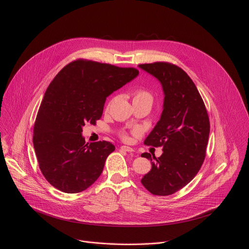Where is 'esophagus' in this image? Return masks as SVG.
Wrapping results in <instances>:
<instances>
[{"instance_id": "esophagus-1", "label": "esophagus", "mask_w": 249, "mask_h": 249, "mask_svg": "<svg viewBox=\"0 0 249 249\" xmlns=\"http://www.w3.org/2000/svg\"><path fill=\"white\" fill-rule=\"evenodd\" d=\"M120 149H121L122 151H125V152H128V153L134 152V150H133L131 147H128V146H121Z\"/></svg>"}]
</instances>
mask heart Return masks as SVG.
<instances>
[{
  "label": "heart",
  "instance_id": "obj_1",
  "mask_svg": "<svg viewBox=\"0 0 249 249\" xmlns=\"http://www.w3.org/2000/svg\"><path fill=\"white\" fill-rule=\"evenodd\" d=\"M114 99H115V98H113L112 101H113ZM153 100H154V97H153L152 93L149 92L148 90L139 89V90H137V91L134 93L133 101H148V102H150V103L152 104V103H153ZM112 101H111V102H112ZM134 134H135V135L140 134V130H138V129L134 130ZM123 138H124L125 140H128V139H129L128 136H126V135H124Z\"/></svg>",
  "mask_w": 249,
  "mask_h": 249
}]
</instances>
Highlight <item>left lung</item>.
<instances>
[{
  "label": "left lung",
  "mask_w": 249,
  "mask_h": 249,
  "mask_svg": "<svg viewBox=\"0 0 249 249\" xmlns=\"http://www.w3.org/2000/svg\"><path fill=\"white\" fill-rule=\"evenodd\" d=\"M139 68L160 82L164 95L160 118L145 140L146 145L161 146L162 154L141 155L152 163L141 182L154 195H171L201 168L210 133L208 113L196 86L179 67L157 62Z\"/></svg>",
  "instance_id": "8db88e82"
}]
</instances>
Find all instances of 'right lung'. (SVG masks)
I'll return each instance as SVG.
<instances>
[{"label":"right lung","instance_id":"right-lung-1","mask_svg":"<svg viewBox=\"0 0 249 249\" xmlns=\"http://www.w3.org/2000/svg\"><path fill=\"white\" fill-rule=\"evenodd\" d=\"M139 75L134 68H119L87 60L68 64L47 88L33 130V146L47 181L65 193L89 188L101 174L110 142L86 144L83 127L95 124L105 99Z\"/></svg>","mask_w":249,"mask_h":249}]
</instances>
